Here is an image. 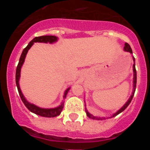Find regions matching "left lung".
<instances>
[{
	"label": "left lung",
	"instance_id": "left-lung-1",
	"mask_svg": "<svg viewBox=\"0 0 150 150\" xmlns=\"http://www.w3.org/2000/svg\"><path fill=\"white\" fill-rule=\"evenodd\" d=\"M124 50L126 52H130V53L132 54V48H131V46H129V44L127 43H125V46H124ZM133 61L134 62H135V59L133 57ZM133 71H134V79H133V91H132V95H131V97L129 98V99L128 100V101L125 104V105L123 106L122 107L121 109L117 111V112H116V113H114V114L112 115V116H110V117H114V116H117L118 114H120V112H122V111H124L126 109L127 107H128V105H129V104L131 103V101H132V98H133L134 97V91H135V89H136V83H137V71H136V69H135V63H134L133 64ZM86 114L87 116H88L89 118H91V119H92V120H102V118H97L96 116H92L91 114H90L89 112L87 111L86 108ZM103 119H105V118H103Z\"/></svg>",
	"mask_w": 150,
	"mask_h": 150
}]
</instances>
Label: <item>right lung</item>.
I'll use <instances>...</instances> for the list:
<instances>
[{"instance_id":"obj_1","label":"right lung","mask_w":150,"mask_h":150,"mask_svg":"<svg viewBox=\"0 0 150 150\" xmlns=\"http://www.w3.org/2000/svg\"><path fill=\"white\" fill-rule=\"evenodd\" d=\"M58 40V38L55 37V36H50V35H46V36H40V37H36L34 38L32 40L30 41V43H28L25 48L24 49L23 51H22V53L20 56V59H19V62H18V66L16 67V86L18 88V94L20 95V98L22 99V102L24 103V104L25 105V107H27L28 109L30 111V112H34L35 114L39 115V116H43V117H55V116H59L60 115L61 112L62 111V109L64 107V102H62L61 105H59L58 107H55V108H50V109H44V108H40V107H38V106L34 105L33 104H30L28 101L25 99V98L24 97L23 94L22 93V91L20 89V87H19V78H20V72H21V68H22V66L24 62H25V59L26 55H27L29 49L32 46V45L34 44V43H55ZM70 90V88H67L65 91H64V98H65L66 96H67V94L68 92V91Z\"/></svg>"}]
</instances>
